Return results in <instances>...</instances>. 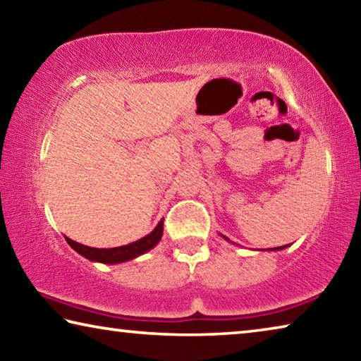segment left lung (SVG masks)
Returning <instances> with one entry per match:
<instances>
[{
  "label": "left lung",
  "instance_id": "1",
  "mask_svg": "<svg viewBox=\"0 0 361 361\" xmlns=\"http://www.w3.org/2000/svg\"><path fill=\"white\" fill-rule=\"evenodd\" d=\"M223 237V239H226V240H228V242H231L229 239H228V237H224V235H221ZM286 247H290V245H283V247H276V248H266L267 250V252H279V250H285ZM266 250H264V252H266Z\"/></svg>",
  "mask_w": 361,
  "mask_h": 361
}]
</instances>
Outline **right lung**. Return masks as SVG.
<instances>
[{"instance_id":"obj_1","label":"right lung","mask_w":361,"mask_h":361,"mask_svg":"<svg viewBox=\"0 0 361 361\" xmlns=\"http://www.w3.org/2000/svg\"><path fill=\"white\" fill-rule=\"evenodd\" d=\"M162 231H164V219L157 223V226L152 229L148 235L142 237V239L132 243H127V245L116 247V248H94L82 245V243H78L75 240L65 237V240L68 242V245L78 252L84 258L94 262H103V264H119V262H126L130 259H135L143 253L149 252V250L154 248L159 240L162 239Z\"/></svg>"}]
</instances>
